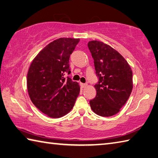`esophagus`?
<instances>
[{"label": "esophagus", "instance_id": "34e87169", "mask_svg": "<svg viewBox=\"0 0 158 158\" xmlns=\"http://www.w3.org/2000/svg\"><path fill=\"white\" fill-rule=\"evenodd\" d=\"M87 85H88L87 84H83V83H81V84H80V86H81L82 88L86 87Z\"/></svg>", "mask_w": 158, "mask_h": 158}]
</instances>
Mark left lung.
<instances>
[{"label":"left lung","mask_w":158,"mask_h":158,"mask_svg":"<svg viewBox=\"0 0 158 158\" xmlns=\"http://www.w3.org/2000/svg\"><path fill=\"white\" fill-rule=\"evenodd\" d=\"M98 82L96 97L90 101L94 113L102 117L117 114L127 102L133 89V73L125 59L110 45L89 41Z\"/></svg>","instance_id":"obj_1"}]
</instances>
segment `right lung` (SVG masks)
I'll use <instances>...</instances> for the list:
<instances>
[{
    "label": "right lung",
    "mask_w": 158,
    "mask_h": 158,
    "mask_svg": "<svg viewBox=\"0 0 158 158\" xmlns=\"http://www.w3.org/2000/svg\"><path fill=\"white\" fill-rule=\"evenodd\" d=\"M79 39L60 38L45 46L31 62L27 85L31 101L48 117L59 118L69 113L80 87L69 77V59Z\"/></svg>",
    "instance_id": "right-lung-1"
}]
</instances>
